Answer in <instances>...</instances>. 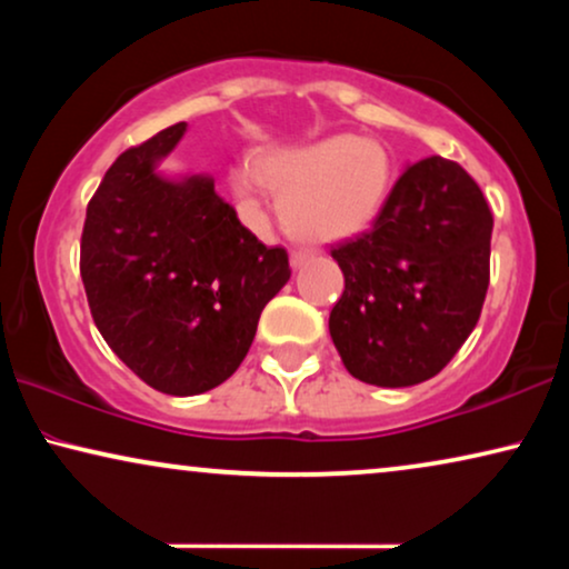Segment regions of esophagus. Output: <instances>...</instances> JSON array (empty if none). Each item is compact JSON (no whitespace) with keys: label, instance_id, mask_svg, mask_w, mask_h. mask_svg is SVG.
Returning <instances> with one entry per match:
<instances>
[{"label":"esophagus","instance_id":"1","mask_svg":"<svg viewBox=\"0 0 569 569\" xmlns=\"http://www.w3.org/2000/svg\"><path fill=\"white\" fill-rule=\"evenodd\" d=\"M310 259H313V251H308V248H295L292 256H290V263L295 269H300L302 263H308Z\"/></svg>","mask_w":569,"mask_h":569}]
</instances>
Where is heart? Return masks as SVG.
I'll use <instances>...</instances> for the list:
<instances>
[{"label":"heart","mask_w":569,"mask_h":569,"mask_svg":"<svg viewBox=\"0 0 569 569\" xmlns=\"http://www.w3.org/2000/svg\"><path fill=\"white\" fill-rule=\"evenodd\" d=\"M232 189L256 201L267 186L282 193V220L290 232L313 240L352 238L383 209L393 189V160L383 144L355 134H333L316 142L240 162Z\"/></svg>","instance_id":"b5f03b06"}]
</instances>
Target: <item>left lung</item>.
Returning <instances> with one entry per match:
<instances>
[{
  "label": "left lung",
  "instance_id": "left-lung-1",
  "mask_svg": "<svg viewBox=\"0 0 569 569\" xmlns=\"http://www.w3.org/2000/svg\"><path fill=\"white\" fill-rule=\"evenodd\" d=\"M492 212L453 160L403 170L370 230L333 246L345 292L329 331L357 380L417 386L469 339L489 287Z\"/></svg>",
  "mask_w": 569,
  "mask_h": 569
}]
</instances>
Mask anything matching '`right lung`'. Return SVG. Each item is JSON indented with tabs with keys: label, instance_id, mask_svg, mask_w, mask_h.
<instances>
[{
	"label": "right lung",
	"instance_id": "1",
	"mask_svg": "<svg viewBox=\"0 0 569 569\" xmlns=\"http://www.w3.org/2000/svg\"><path fill=\"white\" fill-rule=\"evenodd\" d=\"M186 121L121 152L92 193L80 274L100 337L127 368L170 396L228 380L261 310L290 279L284 248L243 228L209 176L158 173Z\"/></svg>",
	"mask_w": 569,
	"mask_h": 569
}]
</instances>
